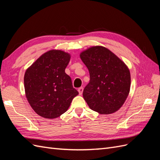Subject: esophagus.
Here are the masks:
<instances>
[{
  "label": "esophagus",
  "mask_w": 160,
  "mask_h": 160,
  "mask_svg": "<svg viewBox=\"0 0 160 160\" xmlns=\"http://www.w3.org/2000/svg\"><path fill=\"white\" fill-rule=\"evenodd\" d=\"M78 91H79V95H82V93H83V88H79L78 89Z\"/></svg>",
  "instance_id": "1"
}]
</instances>
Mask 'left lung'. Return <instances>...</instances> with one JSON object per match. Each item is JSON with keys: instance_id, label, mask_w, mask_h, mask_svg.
<instances>
[{"instance_id": "8db88e82", "label": "left lung", "mask_w": 160, "mask_h": 160, "mask_svg": "<svg viewBox=\"0 0 160 160\" xmlns=\"http://www.w3.org/2000/svg\"><path fill=\"white\" fill-rule=\"evenodd\" d=\"M80 57L89 72V83L83 95L89 107L100 114L117 111L126 100L130 90L129 70L107 48H89Z\"/></svg>"}]
</instances>
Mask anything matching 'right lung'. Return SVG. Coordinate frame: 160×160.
I'll return each instance as SVG.
<instances>
[{
	"mask_svg": "<svg viewBox=\"0 0 160 160\" xmlns=\"http://www.w3.org/2000/svg\"><path fill=\"white\" fill-rule=\"evenodd\" d=\"M70 58L69 53L51 50L42 55L25 72L24 84L27 100L42 118L59 117L79 94L65 72Z\"/></svg>",
	"mask_w": 160,
	"mask_h": 160,
	"instance_id": "obj_1",
	"label": "right lung"
}]
</instances>
